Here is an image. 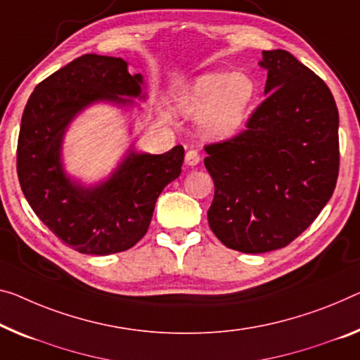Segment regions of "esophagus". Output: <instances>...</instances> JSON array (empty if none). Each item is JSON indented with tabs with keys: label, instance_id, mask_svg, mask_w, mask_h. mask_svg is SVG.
I'll use <instances>...</instances> for the list:
<instances>
[{
	"label": "esophagus",
	"instance_id": "obj_1",
	"mask_svg": "<svg viewBox=\"0 0 360 360\" xmlns=\"http://www.w3.org/2000/svg\"><path fill=\"white\" fill-rule=\"evenodd\" d=\"M199 161H201V158H199L198 151H195V149H190V151H186V154H185L186 165H191V167H193V165H198Z\"/></svg>",
	"mask_w": 360,
	"mask_h": 360
}]
</instances>
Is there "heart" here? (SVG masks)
Listing matches in <instances>:
<instances>
[{"mask_svg":"<svg viewBox=\"0 0 360 360\" xmlns=\"http://www.w3.org/2000/svg\"><path fill=\"white\" fill-rule=\"evenodd\" d=\"M257 96V84L246 72H206L176 98V106L191 119H201L207 140L224 141L245 129Z\"/></svg>","mask_w":360,"mask_h":360,"instance_id":"1","label":"heart"}]
</instances>
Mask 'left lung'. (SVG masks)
<instances>
[{
  "label": "left lung",
  "mask_w": 360,
  "mask_h": 360,
  "mask_svg": "<svg viewBox=\"0 0 360 360\" xmlns=\"http://www.w3.org/2000/svg\"><path fill=\"white\" fill-rule=\"evenodd\" d=\"M264 103L248 129L206 146L215 186L209 226L230 250H280L311 225L333 195L340 115L327 84L285 49L262 51Z\"/></svg>",
  "instance_id": "1"
}]
</instances>
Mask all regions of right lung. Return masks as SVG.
Listing matches in <instances>:
<instances>
[{"instance_id":"obj_1","label":"right lung","mask_w":360,"mask_h":360,"mask_svg":"<svg viewBox=\"0 0 360 360\" xmlns=\"http://www.w3.org/2000/svg\"><path fill=\"white\" fill-rule=\"evenodd\" d=\"M145 80L122 58L85 54L54 72L32 93L22 114L18 175L33 212L82 254L122 252L151 224L161 191L181 174L185 149L141 153L131 143L115 169L95 184L68 174L63 145L70 124L95 104L140 109Z\"/></svg>"}]
</instances>
